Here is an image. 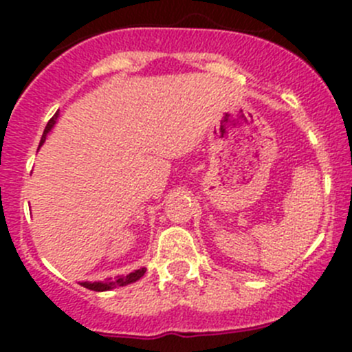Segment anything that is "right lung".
<instances>
[{"mask_svg":"<svg viewBox=\"0 0 352 352\" xmlns=\"http://www.w3.org/2000/svg\"><path fill=\"white\" fill-rule=\"evenodd\" d=\"M54 122H56V116L52 117V119L47 122V126H45L44 134H42L41 144L45 141V136H47V133L51 131V127L54 126ZM144 272H146V269L143 267V269H138V271L131 272V274H127V276H120V278L113 279V281H112V279H107L105 283H87V281H85V283H81V286H85L87 289H91V291H109V289H113V287L127 286V285H131V283L138 281V279L143 278Z\"/></svg>","mask_w":352,"mask_h":352,"instance_id":"add662e5","label":"right lung"}]
</instances>
